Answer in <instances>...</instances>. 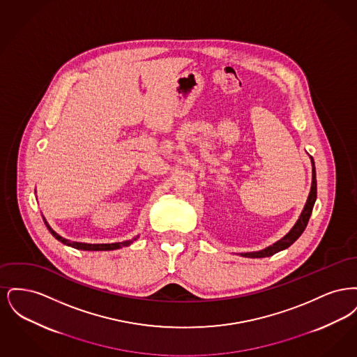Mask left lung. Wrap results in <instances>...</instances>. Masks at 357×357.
<instances>
[{
	"label": "left lung",
	"mask_w": 357,
	"mask_h": 357,
	"mask_svg": "<svg viewBox=\"0 0 357 357\" xmlns=\"http://www.w3.org/2000/svg\"><path fill=\"white\" fill-rule=\"evenodd\" d=\"M310 162H312V186H310V191H309V195H307V199H306L305 206L298 217L297 222L294 223V226L289 230L288 234H285L281 239H278L277 242H274L271 246L262 249V250H258V252H249V253H238L241 257H248V258H264V257H271V255H275L281 250H285L288 249L289 246L291 243H294L297 241V238L300 237L304 230H305L306 225L307 221L310 218V214H312V210H313V206L316 202V198H317V182H316V167H314V162H313V158L310 156Z\"/></svg>",
	"instance_id": "8db88e82"
}]
</instances>
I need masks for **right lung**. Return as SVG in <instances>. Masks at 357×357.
I'll list each match as a JSON object with an SVG mask.
<instances>
[{
	"label": "right lung",
	"mask_w": 357,
	"mask_h": 357,
	"mask_svg": "<svg viewBox=\"0 0 357 357\" xmlns=\"http://www.w3.org/2000/svg\"><path fill=\"white\" fill-rule=\"evenodd\" d=\"M43 220H44L45 226L48 227V230L51 231L52 236L56 238L57 241H60L61 243H64V245H67V246H70V248H75V249H79V250H86V252L116 250V249L124 248V246H130L134 241H136V238L139 237V236H136V237L132 238V239H127V241H123V242H115V243H85V242H75V241H69L67 238H63L61 236H59V234L52 229L51 226H50V223L47 222L45 217H43Z\"/></svg>",
	"instance_id": "1"
}]
</instances>
